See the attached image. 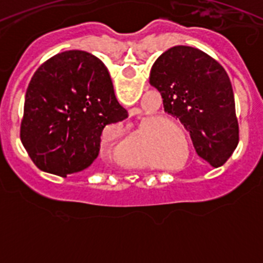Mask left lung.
I'll list each match as a JSON object with an SVG mask.
<instances>
[{"label":"left lung","instance_id":"1","mask_svg":"<svg viewBox=\"0 0 263 263\" xmlns=\"http://www.w3.org/2000/svg\"><path fill=\"white\" fill-rule=\"evenodd\" d=\"M150 84L163 99L164 111L190 132L197 155L220 167L238 145V121L231 79L201 50L175 46L153 64Z\"/></svg>","mask_w":263,"mask_h":263}]
</instances>
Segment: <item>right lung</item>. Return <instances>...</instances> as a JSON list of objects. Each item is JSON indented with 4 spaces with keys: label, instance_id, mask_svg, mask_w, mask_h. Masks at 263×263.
Here are the masks:
<instances>
[{
    "label": "right lung",
    "instance_id": "right-lung-1",
    "mask_svg": "<svg viewBox=\"0 0 263 263\" xmlns=\"http://www.w3.org/2000/svg\"><path fill=\"white\" fill-rule=\"evenodd\" d=\"M126 117L104 63L85 51H64L30 80L21 141L39 170L66 178L93 163L104 127Z\"/></svg>",
    "mask_w": 263,
    "mask_h": 263
}]
</instances>
